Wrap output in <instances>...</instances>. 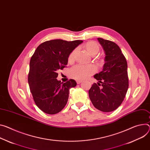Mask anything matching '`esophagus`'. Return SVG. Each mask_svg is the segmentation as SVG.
Returning a JSON list of instances; mask_svg holds the SVG:
<instances>
[{"label": "esophagus", "instance_id": "esophagus-1", "mask_svg": "<svg viewBox=\"0 0 150 150\" xmlns=\"http://www.w3.org/2000/svg\"><path fill=\"white\" fill-rule=\"evenodd\" d=\"M82 82H83V81H80V80H77V81H76V83H77L78 84H79L80 83H81Z\"/></svg>", "mask_w": 150, "mask_h": 150}]
</instances>
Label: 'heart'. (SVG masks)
<instances>
[{
  "mask_svg": "<svg viewBox=\"0 0 150 150\" xmlns=\"http://www.w3.org/2000/svg\"><path fill=\"white\" fill-rule=\"evenodd\" d=\"M87 51L91 56H94L99 51V46L97 42L90 41L85 45ZM76 50H74L68 57V61L72 62L74 60ZM96 72V67L93 65L76 64L73 66L69 71L71 76L76 79H84Z\"/></svg>",
  "mask_w": 150,
  "mask_h": 150,
  "instance_id": "1",
  "label": "heart"
}]
</instances>
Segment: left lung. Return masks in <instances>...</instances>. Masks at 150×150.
Wrapping results in <instances>:
<instances>
[{"mask_svg":"<svg viewBox=\"0 0 150 150\" xmlns=\"http://www.w3.org/2000/svg\"><path fill=\"white\" fill-rule=\"evenodd\" d=\"M105 53L103 70L94 76L102 84L94 83L88 91L93 106L105 112L115 110L123 101L129 88L127 63L120 47L114 42L98 38Z\"/></svg>","mask_w":150,"mask_h":150,"instance_id":"left-lung-1","label":"left lung"}]
</instances>
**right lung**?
<instances>
[{
    "instance_id": "1",
    "label": "right lung",
    "mask_w": 150,
    "mask_h": 150,
    "mask_svg": "<svg viewBox=\"0 0 150 150\" xmlns=\"http://www.w3.org/2000/svg\"><path fill=\"white\" fill-rule=\"evenodd\" d=\"M83 42L48 40L40 44L32 56L28 83L36 105L45 113L61 111L67 102L69 89L76 86L74 79L64 83L58 81L57 72L67 65L71 52Z\"/></svg>"
}]
</instances>
